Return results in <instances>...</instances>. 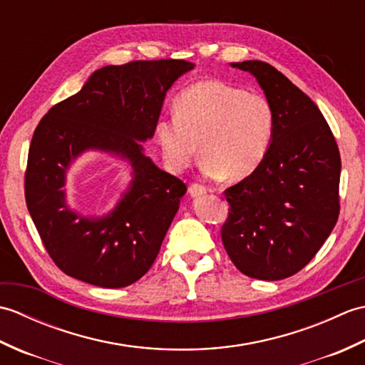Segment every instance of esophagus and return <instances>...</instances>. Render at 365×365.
<instances>
[{
	"label": "esophagus",
	"instance_id": "esophagus-1",
	"mask_svg": "<svg viewBox=\"0 0 365 365\" xmlns=\"http://www.w3.org/2000/svg\"><path fill=\"white\" fill-rule=\"evenodd\" d=\"M188 191H190L191 197H199V196L207 195V188L204 187V185H199V183H192L188 188Z\"/></svg>",
	"mask_w": 365,
	"mask_h": 365
}]
</instances>
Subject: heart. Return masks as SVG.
Segmentation results:
<instances>
[{"mask_svg": "<svg viewBox=\"0 0 365 365\" xmlns=\"http://www.w3.org/2000/svg\"><path fill=\"white\" fill-rule=\"evenodd\" d=\"M276 115L269 100L218 80H202L175 100L174 118H161L155 138L166 166L182 173L197 155L208 177L242 180L265 160Z\"/></svg>", "mask_w": 365, "mask_h": 365, "instance_id": "b5f03b06", "label": "heart"}]
</instances>
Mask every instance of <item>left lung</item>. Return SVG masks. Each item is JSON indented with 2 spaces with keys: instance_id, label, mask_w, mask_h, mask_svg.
Returning <instances> with one entry per match:
<instances>
[{
  "instance_id": "obj_1",
  "label": "left lung",
  "mask_w": 365,
  "mask_h": 365,
  "mask_svg": "<svg viewBox=\"0 0 365 365\" xmlns=\"http://www.w3.org/2000/svg\"><path fill=\"white\" fill-rule=\"evenodd\" d=\"M230 66L257 80L276 128L262 165L224 191L230 212L222 245L243 274L279 281L304 268L336 226L339 147L319 106L273 66Z\"/></svg>"
}]
</instances>
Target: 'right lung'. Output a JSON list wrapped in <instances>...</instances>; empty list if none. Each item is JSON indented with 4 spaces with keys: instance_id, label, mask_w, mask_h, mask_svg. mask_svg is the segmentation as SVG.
Listing matches in <instances>:
<instances>
[{
    "instance_id": "add662e5",
    "label": "right lung",
    "mask_w": 365,
    "mask_h": 365,
    "mask_svg": "<svg viewBox=\"0 0 365 365\" xmlns=\"http://www.w3.org/2000/svg\"><path fill=\"white\" fill-rule=\"evenodd\" d=\"M192 68L183 59L102 67L38 122L25 197L46 252L66 274L120 289L157 259L187 187L155 165L143 143L155 135L166 92ZM88 151L110 154L132 170L120 202L103 217L76 212L66 200V174Z\"/></svg>"
}]
</instances>
